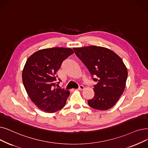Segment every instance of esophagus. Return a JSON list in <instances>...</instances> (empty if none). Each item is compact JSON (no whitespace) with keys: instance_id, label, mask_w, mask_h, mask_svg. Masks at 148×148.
I'll return each instance as SVG.
<instances>
[{"instance_id":"34e87169","label":"esophagus","mask_w":148,"mask_h":148,"mask_svg":"<svg viewBox=\"0 0 148 148\" xmlns=\"http://www.w3.org/2000/svg\"><path fill=\"white\" fill-rule=\"evenodd\" d=\"M84 88H84V86H83V85H80L79 87V88L77 89V90H83Z\"/></svg>"}]
</instances>
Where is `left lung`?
Returning a JSON list of instances; mask_svg holds the SVG:
<instances>
[{
	"instance_id": "left-lung-1",
	"label": "left lung",
	"mask_w": 148,
	"mask_h": 148,
	"mask_svg": "<svg viewBox=\"0 0 148 148\" xmlns=\"http://www.w3.org/2000/svg\"><path fill=\"white\" fill-rule=\"evenodd\" d=\"M73 49L88 69L92 80L97 82L94 85V97L88 100L89 106L101 111L111 108L126 86L127 71L123 60L112 51L104 47L89 46Z\"/></svg>"
}]
</instances>
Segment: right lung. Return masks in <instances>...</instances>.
Listing matches in <instances>:
<instances>
[{
	"label": "right lung",
	"instance_id": "right-lung-1",
	"mask_svg": "<svg viewBox=\"0 0 148 148\" xmlns=\"http://www.w3.org/2000/svg\"><path fill=\"white\" fill-rule=\"evenodd\" d=\"M74 53L71 48L43 49L27 60L22 72L23 85L31 101L42 111L53 113L65 106L70 93L56 87V73L62 62ZM58 80L59 84L61 80Z\"/></svg>",
	"mask_w": 148,
	"mask_h": 148
}]
</instances>
